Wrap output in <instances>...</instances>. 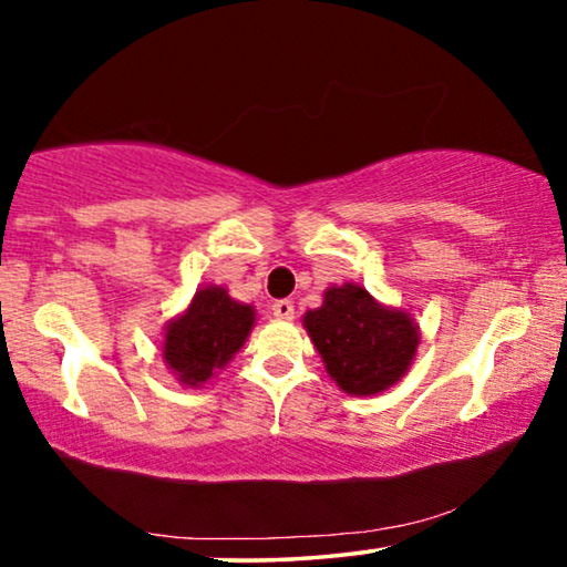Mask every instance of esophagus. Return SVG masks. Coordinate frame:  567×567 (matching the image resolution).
I'll list each match as a JSON object with an SVG mask.
<instances>
[{
  "instance_id": "1",
  "label": "esophagus",
  "mask_w": 567,
  "mask_h": 567,
  "mask_svg": "<svg viewBox=\"0 0 567 567\" xmlns=\"http://www.w3.org/2000/svg\"><path fill=\"white\" fill-rule=\"evenodd\" d=\"M274 317L276 319H293V301L281 299L274 303Z\"/></svg>"
}]
</instances>
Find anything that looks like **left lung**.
<instances>
[{
	"label": "left lung",
	"mask_w": 567,
	"mask_h": 567,
	"mask_svg": "<svg viewBox=\"0 0 567 567\" xmlns=\"http://www.w3.org/2000/svg\"><path fill=\"white\" fill-rule=\"evenodd\" d=\"M327 373L344 393L371 396L412 365L420 332L404 311L383 309L360 286H332L324 303L303 317Z\"/></svg>",
	"instance_id": "obj_1"
}]
</instances>
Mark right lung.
<instances>
[{
  "label": "right lung",
  "mask_w": 567,
  "mask_h": 567,
  "mask_svg": "<svg viewBox=\"0 0 567 567\" xmlns=\"http://www.w3.org/2000/svg\"><path fill=\"white\" fill-rule=\"evenodd\" d=\"M252 322V307L233 301L219 286H207L196 291L192 307L168 324L163 358L186 385H199L243 348Z\"/></svg>",
  "instance_id": "right-lung-1"
}]
</instances>
